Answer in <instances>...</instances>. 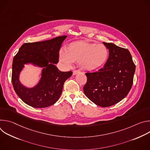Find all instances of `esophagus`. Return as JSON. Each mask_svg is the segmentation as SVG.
I'll return each instance as SVG.
<instances>
[{
  "instance_id": "34e87169",
  "label": "esophagus",
  "mask_w": 150,
  "mask_h": 150,
  "mask_svg": "<svg viewBox=\"0 0 150 150\" xmlns=\"http://www.w3.org/2000/svg\"><path fill=\"white\" fill-rule=\"evenodd\" d=\"M80 72L79 71H77V70H75V71H73V75H76L77 74H78V73H79Z\"/></svg>"
}]
</instances>
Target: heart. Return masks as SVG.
Wrapping results in <instances>:
<instances>
[{
  "mask_svg": "<svg viewBox=\"0 0 150 150\" xmlns=\"http://www.w3.org/2000/svg\"><path fill=\"white\" fill-rule=\"evenodd\" d=\"M109 58V50L104 45L86 41H76L61 51L59 60L66 67L70 68L73 63H78L80 68L88 72L102 68Z\"/></svg>",
  "mask_w": 150,
  "mask_h": 150,
  "instance_id": "heart-1",
  "label": "heart"
}]
</instances>
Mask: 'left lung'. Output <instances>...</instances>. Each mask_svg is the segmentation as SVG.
Returning a JSON list of instances; mask_svg holds the SVG:
<instances>
[{
    "label": "left lung",
    "mask_w": 150,
    "mask_h": 150,
    "mask_svg": "<svg viewBox=\"0 0 150 150\" xmlns=\"http://www.w3.org/2000/svg\"><path fill=\"white\" fill-rule=\"evenodd\" d=\"M103 43L109 49L108 61L97 72L85 74L87 81L83 90L92 102L105 108L120 101L129 93L136 68L129 50L111 42Z\"/></svg>",
    "instance_id": "1"
}]
</instances>
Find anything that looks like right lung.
<instances>
[{
    "mask_svg": "<svg viewBox=\"0 0 150 150\" xmlns=\"http://www.w3.org/2000/svg\"><path fill=\"white\" fill-rule=\"evenodd\" d=\"M67 37L63 35L25 43L13 57L12 85L18 96L27 104L35 108H45L54 104L60 98L64 83L72 75V71L62 72L55 65L59 62L62 42ZM30 64L43 68L39 81L32 88L25 86L19 79L24 65Z\"/></svg>",
    "mask_w": 150,
    "mask_h": 150,
    "instance_id": "obj_1",
    "label": "right lung"
}]
</instances>
